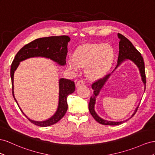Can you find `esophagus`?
<instances>
[{
    "instance_id": "esophagus-1",
    "label": "esophagus",
    "mask_w": 155,
    "mask_h": 155,
    "mask_svg": "<svg viewBox=\"0 0 155 155\" xmlns=\"http://www.w3.org/2000/svg\"><path fill=\"white\" fill-rule=\"evenodd\" d=\"M84 81H82V80H80V81H78V82H77L76 86H79L84 85Z\"/></svg>"
}]
</instances>
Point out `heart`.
I'll list each match as a JSON object with an SVG mask.
<instances>
[{
    "instance_id": "heart-1",
    "label": "heart",
    "mask_w": 155,
    "mask_h": 155,
    "mask_svg": "<svg viewBox=\"0 0 155 155\" xmlns=\"http://www.w3.org/2000/svg\"><path fill=\"white\" fill-rule=\"evenodd\" d=\"M114 49L108 44H92L81 47L69 56L67 68L72 73L77 72L80 66L86 67L87 76L92 79L102 77L107 72L114 58Z\"/></svg>"
}]
</instances>
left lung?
<instances>
[{
    "mask_svg": "<svg viewBox=\"0 0 155 155\" xmlns=\"http://www.w3.org/2000/svg\"><path fill=\"white\" fill-rule=\"evenodd\" d=\"M118 38L120 39L119 42V55H118V59H117V64L116 65V68L113 71L112 73L116 70L119 65L122 63L124 62L125 61L130 60L132 62H133L138 68L139 71L140 73V76L141 78V81L144 84V91L145 90V86H146V78H145V65L143 59L141 56L140 53L137 51L136 48L132 45V43L125 38L124 36H123L121 34H117ZM111 76V73H110L107 75H106L103 78L99 79L95 82H94L91 85L92 89L94 90V94L91 97L90 103H89V110L91 114L95 121L98 123H101L102 125H120L121 123L127 121L129 120V119L133 117L134 114L137 112V110L138 108L139 104L138 105L134 110V112L132 114L131 117L128 119H126L125 121H107L105 119L101 118L99 117L97 114L95 112V105L96 102V97L99 95L100 91L101 89L104 87V84L108 81L109 78Z\"/></svg>",
    "mask_w": 155,
    "mask_h": 155,
    "instance_id": "8db88e82",
    "label": "left lung"
}]
</instances>
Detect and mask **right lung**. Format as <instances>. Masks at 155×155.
I'll return each mask as SVG.
<instances>
[{
  "instance_id": "right-lung-1",
  "label": "right lung",
  "mask_w": 155,
  "mask_h": 155,
  "mask_svg": "<svg viewBox=\"0 0 155 155\" xmlns=\"http://www.w3.org/2000/svg\"><path fill=\"white\" fill-rule=\"evenodd\" d=\"M71 40L69 36H51L39 38L28 43L21 48L17 53L11 65L10 76L12 84V94L17 105L25 116L34 125L39 127H48L54 125L62 118L68 110L67 98L75 90L74 82L64 78L59 80V99L58 106L54 114L47 120L43 121H34L26 116L14 96V73L21 61L34 57H44L48 58L61 66L65 65L66 56L68 53V45Z\"/></svg>"
}]
</instances>
